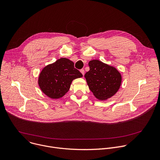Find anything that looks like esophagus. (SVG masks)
<instances>
[{
    "label": "esophagus",
    "instance_id": "1",
    "mask_svg": "<svg viewBox=\"0 0 160 160\" xmlns=\"http://www.w3.org/2000/svg\"><path fill=\"white\" fill-rule=\"evenodd\" d=\"M80 72H81V73L83 75V76H84V73H85V71H84V70H83V69L80 70Z\"/></svg>",
    "mask_w": 160,
    "mask_h": 160
}]
</instances>
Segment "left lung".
<instances>
[{"mask_svg":"<svg viewBox=\"0 0 160 160\" xmlns=\"http://www.w3.org/2000/svg\"><path fill=\"white\" fill-rule=\"evenodd\" d=\"M90 70L85 75L89 89L94 97L105 100L113 97L119 90L122 75L114 67L98 60L89 62Z\"/></svg>","mask_w":160,"mask_h":160,"instance_id":"obj_1","label":"left lung"}]
</instances>
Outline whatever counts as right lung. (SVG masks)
I'll list each match as a JSON object with an SVG mask.
<instances>
[{
  "instance_id": "right-lung-1",
  "label": "right lung",
  "mask_w": 160,
  "mask_h": 160,
  "mask_svg": "<svg viewBox=\"0 0 160 160\" xmlns=\"http://www.w3.org/2000/svg\"><path fill=\"white\" fill-rule=\"evenodd\" d=\"M82 77V74L75 68L73 62L61 58L42 68L38 83L42 93L50 98L57 100L68 92L73 80Z\"/></svg>"
}]
</instances>
